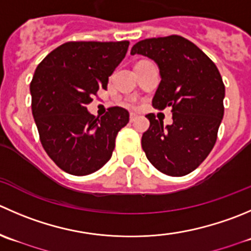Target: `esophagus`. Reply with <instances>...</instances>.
I'll use <instances>...</instances> for the list:
<instances>
[{"label":"esophagus","mask_w":251,"mask_h":251,"mask_svg":"<svg viewBox=\"0 0 251 251\" xmlns=\"http://www.w3.org/2000/svg\"><path fill=\"white\" fill-rule=\"evenodd\" d=\"M136 119H137V115H136V114H133V113H131L130 114V121H131V123L136 121Z\"/></svg>","instance_id":"1"}]
</instances>
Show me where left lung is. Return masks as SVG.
Masks as SVG:
<instances>
[{
  "mask_svg": "<svg viewBox=\"0 0 251 251\" xmlns=\"http://www.w3.org/2000/svg\"><path fill=\"white\" fill-rule=\"evenodd\" d=\"M152 58L162 77L152 105L172 108L173 124L163 126L154 114L146 115L150 127L142 135L147 159L163 174L182 176L206 159L217 140L225 114V84L213 61L180 35L136 43L131 55Z\"/></svg>",
  "mask_w": 251,
  "mask_h": 251,
  "instance_id": "8db88e82",
  "label": "left lung"
}]
</instances>
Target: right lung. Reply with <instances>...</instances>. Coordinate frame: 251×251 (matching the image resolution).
Here are the masks:
<instances>
[{"instance_id":"right-lung-1","label":"right lung","mask_w":251,"mask_h":251,"mask_svg":"<svg viewBox=\"0 0 251 251\" xmlns=\"http://www.w3.org/2000/svg\"><path fill=\"white\" fill-rule=\"evenodd\" d=\"M128 41H69L38 65L30 82L31 113L44 150L58 168L83 176L111 158L128 111L109 108L101 118L87 110L125 57Z\"/></svg>"}]
</instances>
